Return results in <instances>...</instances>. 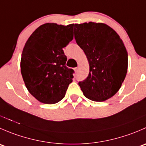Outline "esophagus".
Wrapping results in <instances>:
<instances>
[{
	"instance_id": "obj_1",
	"label": "esophagus",
	"mask_w": 146,
	"mask_h": 146,
	"mask_svg": "<svg viewBox=\"0 0 146 146\" xmlns=\"http://www.w3.org/2000/svg\"><path fill=\"white\" fill-rule=\"evenodd\" d=\"M74 70H75V71H76V73H77V72H78V67H76V68H74Z\"/></svg>"
}]
</instances>
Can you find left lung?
I'll list each match as a JSON object with an SVG mask.
<instances>
[{
  "label": "left lung",
  "mask_w": 146,
  "mask_h": 146,
  "mask_svg": "<svg viewBox=\"0 0 146 146\" xmlns=\"http://www.w3.org/2000/svg\"><path fill=\"white\" fill-rule=\"evenodd\" d=\"M75 39L90 65L87 78L78 82L84 95L95 102L114 96L126 76L128 54L118 34L104 23L75 24Z\"/></svg>",
  "instance_id": "left-lung-1"
}]
</instances>
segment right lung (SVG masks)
Here are the masks:
<instances>
[{"instance_id":"obj_1","label":"right lung","mask_w":146,"mask_h":146,"mask_svg":"<svg viewBox=\"0 0 146 146\" xmlns=\"http://www.w3.org/2000/svg\"><path fill=\"white\" fill-rule=\"evenodd\" d=\"M73 24L46 23L31 35L22 54L20 68L29 93L38 101L52 104L65 97L74 70L66 66L63 48L73 39Z\"/></svg>"}]
</instances>
